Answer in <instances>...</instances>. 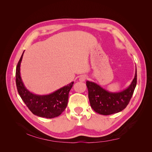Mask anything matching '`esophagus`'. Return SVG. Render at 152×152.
<instances>
[{"instance_id":"obj_1","label":"esophagus","mask_w":152,"mask_h":152,"mask_svg":"<svg viewBox=\"0 0 152 152\" xmlns=\"http://www.w3.org/2000/svg\"><path fill=\"white\" fill-rule=\"evenodd\" d=\"M87 79V77L86 76H84V75H82L80 76L79 77V80L80 82H84L85 81V80H86Z\"/></svg>"}]
</instances>
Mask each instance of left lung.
<instances>
[{
  "instance_id": "1",
  "label": "left lung",
  "mask_w": 152,
  "mask_h": 152,
  "mask_svg": "<svg viewBox=\"0 0 152 152\" xmlns=\"http://www.w3.org/2000/svg\"><path fill=\"white\" fill-rule=\"evenodd\" d=\"M137 83V69L134 77L126 89L118 92H110L95 83L87 81L88 99L92 108L96 113L107 115L118 113L128 104Z\"/></svg>"
}]
</instances>
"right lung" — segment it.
<instances>
[{"label":"right lung","mask_w":152,"mask_h":152,"mask_svg":"<svg viewBox=\"0 0 152 152\" xmlns=\"http://www.w3.org/2000/svg\"><path fill=\"white\" fill-rule=\"evenodd\" d=\"M23 52L16 69V84L19 95L29 110L35 115L52 118L61 114L68 104V94L74 82L59 88L49 95H39L30 92L25 87L20 73Z\"/></svg>","instance_id":"1"}]
</instances>
